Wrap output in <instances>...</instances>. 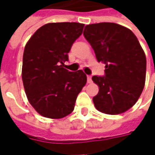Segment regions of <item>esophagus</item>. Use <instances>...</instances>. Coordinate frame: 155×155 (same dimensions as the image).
Instances as JSON below:
<instances>
[{
  "label": "esophagus",
  "mask_w": 155,
  "mask_h": 155,
  "mask_svg": "<svg viewBox=\"0 0 155 155\" xmlns=\"http://www.w3.org/2000/svg\"><path fill=\"white\" fill-rule=\"evenodd\" d=\"M87 82L89 84H91L92 82V79H91V76H87Z\"/></svg>",
  "instance_id": "obj_1"
}]
</instances>
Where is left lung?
<instances>
[{"label":"left lung","instance_id":"1","mask_svg":"<svg viewBox=\"0 0 155 155\" xmlns=\"http://www.w3.org/2000/svg\"><path fill=\"white\" fill-rule=\"evenodd\" d=\"M84 36L98 62L105 64L104 76H93L99 86L93 97L99 111L117 115L134 105L143 91L146 79L145 53L134 33L116 23L87 25Z\"/></svg>","mask_w":155,"mask_h":155}]
</instances>
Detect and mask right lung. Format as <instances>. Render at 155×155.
I'll list each match as a JSON object with an SVG mask.
<instances>
[{"label":"right lung","mask_w":155,"mask_h":155,"mask_svg":"<svg viewBox=\"0 0 155 155\" xmlns=\"http://www.w3.org/2000/svg\"><path fill=\"white\" fill-rule=\"evenodd\" d=\"M84 27L78 22L45 24L25 46L22 81L29 103L41 116L59 119L74 110L87 77L82 70L72 72L64 66Z\"/></svg>","instance_id":"1"}]
</instances>
